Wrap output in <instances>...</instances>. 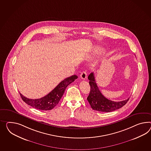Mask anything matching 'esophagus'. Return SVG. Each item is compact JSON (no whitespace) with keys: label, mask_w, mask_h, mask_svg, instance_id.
Masks as SVG:
<instances>
[{"label":"esophagus","mask_w":151,"mask_h":151,"mask_svg":"<svg viewBox=\"0 0 151 151\" xmlns=\"http://www.w3.org/2000/svg\"><path fill=\"white\" fill-rule=\"evenodd\" d=\"M86 77H87V74L85 71H83V72H81V78L82 79L85 80L86 79Z\"/></svg>","instance_id":"esophagus-1"}]
</instances>
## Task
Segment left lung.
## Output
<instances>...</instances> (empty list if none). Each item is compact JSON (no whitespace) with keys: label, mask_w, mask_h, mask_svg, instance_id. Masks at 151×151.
Returning a JSON list of instances; mask_svg holds the SVG:
<instances>
[{"label":"left lung","mask_w":151,"mask_h":151,"mask_svg":"<svg viewBox=\"0 0 151 151\" xmlns=\"http://www.w3.org/2000/svg\"><path fill=\"white\" fill-rule=\"evenodd\" d=\"M90 91L87 100L93 110L100 112H110L122 107L127 103V100L119 102L109 100L106 98L101 93L96 84L94 74L91 73L88 76Z\"/></svg>","instance_id":"1"}]
</instances>
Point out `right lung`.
I'll list each match as a JSON object with an SVG mask.
<instances>
[{"label": "right lung", "mask_w": 151, "mask_h": 151, "mask_svg": "<svg viewBox=\"0 0 151 151\" xmlns=\"http://www.w3.org/2000/svg\"><path fill=\"white\" fill-rule=\"evenodd\" d=\"M77 78L76 75L67 78L61 81L50 93L40 99H29L24 96L21 93H19V95L25 103L33 108L42 111L51 110L58 104L67 86Z\"/></svg>", "instance_id": "right-lung-1"}]
</instances>
